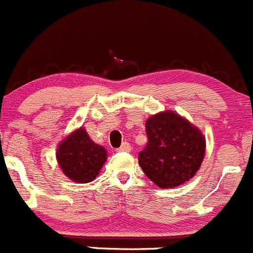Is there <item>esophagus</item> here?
Segmentation results:
<instances>
[{
    "instance_id": "34e87169",
    "label": "esophagus",
    "mask_w": 253,
    "mask_h": 253,
    "mask_svg": "<svg viewBox=\"0 0 253 253\" xmlns=\"http://www.w3.org/2000/svg\"><path fill=\"white\" fill-rule=\"evenodd\" d=\"M119 151H121V152H129L131 151V145L128 142H124L121 145V147L119 148Z\"/></svg>"
}]
</instances>
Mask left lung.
<instances>
[{
  "mask_svg": "<svg viewBox=\"0 0 253 253\" xmlns=\"http://www.w3.org/2000/svg\"><path fill=\"white\" fill-rule=\"evenodd\" d=\"M148 142L138 155V164L152 182L173 188L190 181L204 161L206 140L190 121L164 111L146 121Z\"/></svg>",
  "mask_w": 253,
  "mask_h": 253,
  "instance_id": "left-lung-1",
  "label": "left lung"
}]
</instances>
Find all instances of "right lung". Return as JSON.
I'll return each mask as SVG.
<instances>
[{"instance_id": "1", "label": "right lung", "mask_w": 253, "mask_h": 253, "mask_svg": "<svg viewBox=\"0 0 253 253\" xmlns=\"http://www.w3.org/2000/svg\"><path fill=\"white\" fill-rule=\"evenodd\" d=\"M56 157L68 178L75 182L87 183L98 176L107 160V151L94 143L86 129L81 127L58 145Z\"/></svg>"}]
</instances>
